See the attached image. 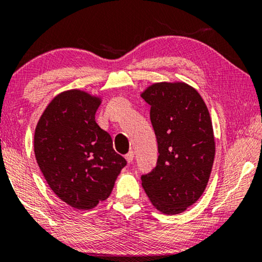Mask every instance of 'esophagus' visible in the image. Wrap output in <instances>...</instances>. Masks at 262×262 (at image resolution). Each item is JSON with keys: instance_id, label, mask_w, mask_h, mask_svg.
<instances>
[{"instance_id": "34e87169", "label": "esophagus", "mask_w": 262, "mask_h": 262, "mask_svg": "<svg viewBox=\"0 0 262 262\" xmlns=\"http://www.w3.org/2000/svg\"><path fill=\"white\" fill-rule=\"evenodd\" d=\"M124 158H126L128 163H132L133 160H134V151H129V153H127L124 155Z\"/></svg>"}]
</instances>
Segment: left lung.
<instances>
[{
    "label": "left lung",
    "mask_w": 262,
    "mask_h": 262,
    "mask_svg": "<svg viewBox=\"0 0 262 262\" xmlns=\"http://www.w3.org/2000/svg\"><path fill=\"white\" fill-rule=\"evenodd\" d=\"M141 97L150 106L159 148L158 163L141 177L142 187L161 213H182L200 199L212 171L215 141L208 108L185 82L154 83Z\"/></svg>",
    "instance_id": "8db88e82"
}]
</instances>
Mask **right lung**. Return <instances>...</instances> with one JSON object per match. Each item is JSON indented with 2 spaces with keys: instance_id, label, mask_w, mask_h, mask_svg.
I'll use <instances>...</instances> for the list:
<instances>
[{
  "instance_id": "1",
  "label": "right lung",
  "mask_w": 262,
  "mask_h": 262,
  "mask_svg": "<svg viewBox=\"0 0 262 262\" xmlns=\"http://www.w3.org/2000/svg\"><path fill=\"white\" fill-rule=\"evenodd\" d=\"M101 97L80 89L50 101L35 128L34 151L47 183L62 201L92 209L111 195L124 158L95 121Z\"/></svg>"
}]
</instances>
